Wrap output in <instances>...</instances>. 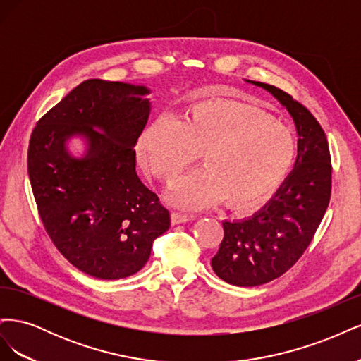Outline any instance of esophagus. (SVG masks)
Masks as SVG:
<instances>
[{"instance_id":"1","label":"esophagus","mask_w":361,"mask_h":361,"mask_svg":"<svg viewBox=\"0 0 361 361\" xmlns=\"http://www.w3.org/2000/svg\"><path fill=\"white\" fill-rule=\"evenodd\" d=\"M192 218H194V216L185 215V214H180V212H173V214H171V223H173V224H182V223L191 221Z\"/></svg>"}]
</instances>
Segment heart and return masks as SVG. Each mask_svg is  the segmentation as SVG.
<instances>
[{"instance_id":"b5f03b06","label":"heart","mask_w":361,"mask_h":361,"mask_svg":"<svg viewBox=\"0 0 361 361\" xmlns=\"http://www.w3.org/2000/svg\"><path fill=\"white\" fill-rule=\"evenodd\" d=\"M149 169L171 183L200 157L204 167L182 178L170 200L199 211L224 202L228 211L253 212L286 180L297 159L290 130L259 108L236 101L194 104L185 122L162 114L140 140Z\"/></svg>"}]
</instances>
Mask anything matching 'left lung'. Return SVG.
Listing matches in <instances>:
<instances>
[{
    "mask_svg": "<svg viewBox=\"0 0 361 361\" xmlns=\"http://www.w3.org/2000/svg\"><path fill=\"white\" fill-rule=\"evenodd\" d=\"M286 108L298 135V155L277 192L244 220L223 221L224 238L212 257L215 274L233 286H259L280 277L309 247L331 195V158L324 129L292 96L248 81Z\"/></svg>",
    "mask_w": 361,
    "mask_h": 361,
    "instance_id": "obj_1",
    "label": "left lung"
}]
</instances>
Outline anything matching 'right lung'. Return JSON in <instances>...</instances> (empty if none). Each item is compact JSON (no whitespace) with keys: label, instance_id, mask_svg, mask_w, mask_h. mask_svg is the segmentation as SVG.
<instances>
[{"label":"right lung","instance_id":"1","mask_svg":"<svg viewBox=\"0 0 361 361\" xmlns=\"http://www.w3.org/2000/svg\"><path fill=\"white\" fill-rule=\"evenodd\" d=\"M146 85L87 80L32 129L28 176L51 241L94 279L135 274L170 212L138 178L135 145L150 114ZM85 140L81 157L68 140Z\"/></svg>","mask_w":361,"mask_h":361}]
</instances>
